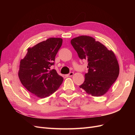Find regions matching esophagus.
I'll list each match as a JSON object with an SVG mask.
<instances>
[{
    "label": "esophagus",
    "instance_id": "esophagus-1",
    "mask_svg": "<svg viewBox=\"0 0 135 135\" xmlns=\"http://www.w3.org/2000/svg\"><path fill=\"white\" fill-rule=\"evenodd\" d=\"M73 75H74V73L71 72V73H69V74L66 75V77H70V76H72Z\"/></svg>",
    "mask_w": 135,
    "mask_h": 135
}]
</instances>
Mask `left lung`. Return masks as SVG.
I'll use <instances>...</instances> for the list:
<instances>
[{
  "instance_id": "8db88e82",
  "label": "left lung",
  "mask_w": 135,
  "mask_h": 135,
  "mask_svg": "<svg viewBox=\"0 0 135 135\" xmlns=\"http://www.w3.org/2000/svg\"><path fill=\"white\" fill-rule=\"evenodd\" d=\"M71 44L79 57L88 61V71L79 87L93 96H103L119 75V64L114 53L89 36L73 38Z\"/></svg>"
}]
</instances>
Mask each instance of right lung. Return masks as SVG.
Wrapping results in <instances>:
<instances>
[{
  "instance_id": "1",
  "label": "right lung",
  "mask_w": 135,
  "mask_h": 135,
  "mask_svg": "<svg viewBox=\"0 0 135 135\" xmlns=\"http://www.w3.org/2000/svg\"><path fill=\"white\" fill-rule=\"evenodd\" d=\"M62 43V38H49L28 48L25 57L20 61L19 79L27 90L36 97L50 96L62 83L63 78L51 67Z\"/></svg>"
}]
</instances>
